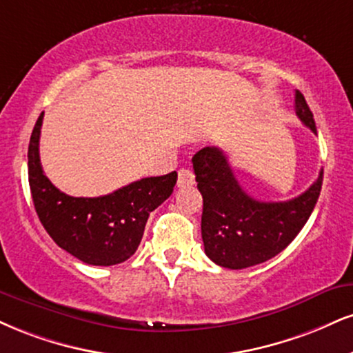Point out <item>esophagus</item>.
Here are the masks:
<instances>
[{
    "instance_id": "34e87169",
    "label": "esophagus",
    "mask_w": 353,
    "mask_h": 353,
    "mask_svg": "<svg viewBox=\"0 0 353 353\" xmlns=\"http://www.w3.org/2000/svg\"><path fill=\"white\" fill-rule=\"evenodd\" d=\"M195 182L194 171L189 168L179 169V176H177V188H189Z\"/></svg>"
}]
</instances>
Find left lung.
Wrapping results in <instances>:
<instances>
[{
  "label": "left lung",
  "instance_id": "8db88e82",
  "mask_svg": "<svg viewBox=\"0 0 353 353\" xmlns=\"http://www.w3.org/2000/svg\"><path fill=\"white\" fill-rule=\"evenodd\" d=\"M296 114L312 133V112L296 90ZM197 189L203 199L202 240L205 254L219 266L243 270L281 253L311 217L322 188V174L298 197L261 202L241 189L227 156L207 146L192 158Z\"/></svg>",
  "mask_w": 353,
  "mask_h": 353
}]
</instances>
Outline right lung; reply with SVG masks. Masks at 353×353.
<instances>
[{"label":"right lung","instance_id":"1","mask_svg":"<svg viewBox=\"0 0 353 353\" xmlns=\"http://www.w3.org/2000/svg\"><path fill=\"white\" fill-rule=\"evenodd\" d=\"M44 112L28 150L29 188L37 217L55 243L93 266L126 261L138 250L148 217L172 194L177 172L144 177L101 197H70L48 179L39 158Z\"/></svg>","mask_w":353,"mask_h":353}]
</instances>
